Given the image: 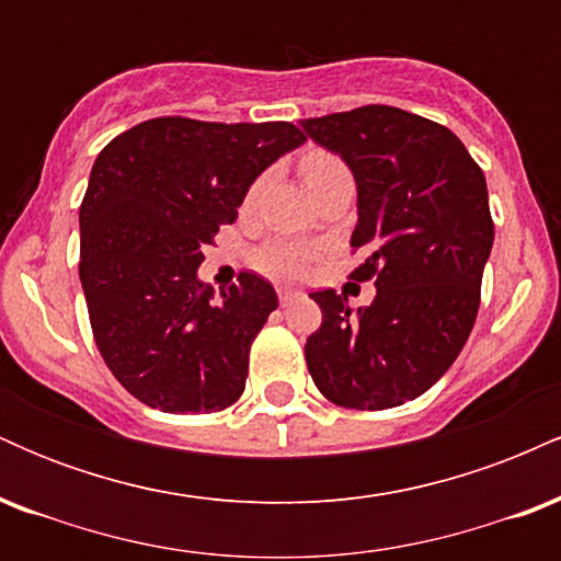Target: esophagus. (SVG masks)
I'll use <instances>...</instances> for the list:
<instances>
[{
	"instance_id": "obj_1",
	"label": "esophagus",
	"mask_w": 561,
	"mask_h": 561,
	"mask_svg": "<svg viewBox=\"0 0 561 561\" xmlns=\"http://www.w3.org/2000/svg\"><path fill=\"white\" fill-rule=\"evenodd\" d=\"M276 293H279V302L282 306H287V302H293V300H298L300 298V289H293V287H279L276 289Z\"/></svg>"
}]
</instances>
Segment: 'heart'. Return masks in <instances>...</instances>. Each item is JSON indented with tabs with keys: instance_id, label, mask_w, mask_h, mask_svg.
Listing matches in <instances>:
<instances>
[{
	"instance_id": "heart-1",
	"label": "heart",
	"mask_w": 561,
	"mask_h": 561,
	"mask_svg": "<svg viewBox=\"0 0 561 561\" xmlns=\"http://www.w3.org/2000/svg\"><path fill=\"white\" fill-rule=\"evenodd\" d=\"M340 171H347V169H345L343 160L334 156V152L308 150L306 156L300 158V173H302V182H306L308 190H313V186H319L324 179H330ZM261 184H263V179L253 184L250 197L259 192ZM311 255H313L311 248H306V244L268 242V244H263L259 253H255V266H259L261 272H266L268 276H298V274H302V268L308 266Z\"/></svg>"
}]
</instances>
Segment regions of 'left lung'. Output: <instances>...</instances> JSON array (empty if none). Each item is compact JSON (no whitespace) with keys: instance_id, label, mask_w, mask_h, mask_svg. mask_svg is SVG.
<instances>
[{"instance_id":"1","label":"left lung","mask_w":561,"mask_h":561,"mask_svg":"<svg viewBox=\"0 0 561 561\" xmlns=\"http://www.w3.org/2000/svg\"><path fill=\"white\" fill-rule=\"evenodd\" d=\"M300 126L353 171L351 248L366 259L351 276L377 287L358 311L334 289L311 293L321 327L306 340L308 371L345 409L414 401L446 375L478 319L493 248L485 176L450 128L401 107L366 105Z\"/></svg>"}]
</instances>
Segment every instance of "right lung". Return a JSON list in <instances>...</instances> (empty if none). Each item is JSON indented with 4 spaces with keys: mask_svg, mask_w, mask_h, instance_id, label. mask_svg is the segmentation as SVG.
Returning <instances> with one entry per match:
<instances>
[{
    "mask_svg": "<svg viewBox=\"0 0 561 561\" xmlns=\"http://www.w3.org/2000/svg\"><path fill=\"white\" fill-rule=\"evenodd\" d=\"M302 141L287 121L165 115L96 156L79 210L81 287L107 369L150 409L208 414L242 396L250 345L279 300L248 272L218 300L197 266L259 173Z\"/></svg>",
    "mask_w": 561,
    "mask_h": 561,
    "instance_id": "add662e5",
    "label": "right lung"
}]
</instances>
